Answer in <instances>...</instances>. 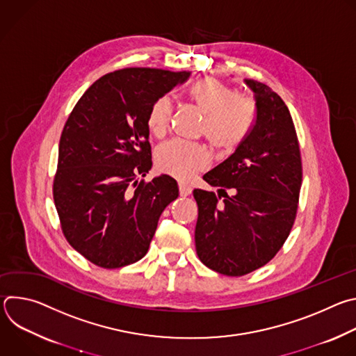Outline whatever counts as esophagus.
Here are the masks:
<instances>
[{
	"mask_svg": "<svg viewBox=\"0 0 356 356\" xmlns=\"http://www.w3.org/2000/svg\"><path fill=\"white\" fill-rule=\"evenodd\" d=\"M191 191H193V188H191L190 186H187V184H184V183H180V184H179V193H180L181 197L190 195Z\"/></svg>",
	"mask_w": 356,
	"mask_h": 356,
	"instance_id": "34e87169",
	"label": "esophagus"
}]
</instances>
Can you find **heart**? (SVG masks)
Instances as JSON below:
<instances>
[{"instance_id":"obj_1","label":"heart","mask_w":356,"mask_h":356,"mask_svg":"<svg viewBox=\"0 0 356 356\" xmlns=\"http://www.w3.org/2000/svg\"><path fill=\"white\" fill-rule=\"evenodd\" d=\"M190 103L204 115L201 131L209 142L220 150L235 149L249 134L255 120V104L248 95L234 90L216 77L197 80L188 90ZM172 103L159 98L147 114V129L156 138H163L170 127ZM210 165L207 150L194 143L170 140L156 150V169L177 180H190Z\"/></svg>"}]
</instances>
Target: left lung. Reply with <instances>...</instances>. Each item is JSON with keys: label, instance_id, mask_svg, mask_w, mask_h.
<instances>
[{"label": "left lung", "instance_id": "8db88e82", "mask_svg": "<svg viewBox=\"0 0 356 356\" xmlns=\"http://www.w3.org/2000/svg\"><path fill=\"white\" fill-rule=\"evenodd\" d=\"M255 97V122L234 154L202 176L224 187V200L195 188V250L207 268L243 276L266 265L287 239L301 187V156L284 101L264 83L245 79ZM225 188L233 190L228 196Z\"/></svg>", "mask_w": 356, "mask_h": 356}]
</instances>
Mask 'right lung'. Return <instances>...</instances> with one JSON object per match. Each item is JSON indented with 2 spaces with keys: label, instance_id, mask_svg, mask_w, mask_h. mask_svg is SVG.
I'll return each mask as SVG.
<instances>
[{
  "label": "right lung",
  "instance_id": "right-lung-1",
  "mask_svg": "<svg viewBox=\"0 0 356 356\" xmlns=\"http://www.w3.org/2000/svg\"><path fill=\"white\" fill-rule=\"evenodd\" d=\"M190 72L129 67L98 79L77 101L59 143L55 206L67 242L91 264L117 269L142 259L173 177L139 181L152 168L147 114Z\"/></svg>",
  "mask_w": 356,
  "mask_h": 356
}]
</instances>
